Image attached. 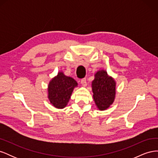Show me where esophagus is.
I'll use <instances>...</instances> for the list:
<instances>
[{"mask_svg": "<svg viewBox=\"0 0 158 158\" xmlns=\"http://www.w3.org/2000/svg\"><path fill=\"white\" fill-rule=\"evenodd\" d=\"M81 84L83 85L84 87H85L87 85V82H86V80L85 78H84L82 80H81Z\"/></svg>", "mask_w": 158, "mask_h": 158, "instance_id": "1", "label": "esophagus"}]
</instances>
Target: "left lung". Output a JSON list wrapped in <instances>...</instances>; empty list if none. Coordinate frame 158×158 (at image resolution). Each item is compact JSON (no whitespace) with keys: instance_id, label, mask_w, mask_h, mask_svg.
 <instances>
[{"instance_id":"left-lung-1","label":"left lung","mask_w":158,"mask_h":158,"mask_svg":"<svg viewBox=\"0 0 158 158\" xmlns=\"http://www.w3.org/2000/svg\"><path fill=\"white\" fill-rule=\"evenodd\" d=\"M116 81L104 69L98 70L92 82L93 98L100 111L107 109L113 103L116 95Z\"/></svg>"}]
</instances>
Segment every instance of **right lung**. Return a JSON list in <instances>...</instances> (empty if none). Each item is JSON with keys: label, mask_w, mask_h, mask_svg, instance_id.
I'll use <instances>...</instances> for the list:
<instances>
[{"label": "right lung", "mask_w": 158, "mask_h": 158, "mask_svg": "<svg viewBox=\"0 0 158 158\" xmlns=\"http://www.w3.org/2000/svg\"><path fill=\"white\" fill-rule=\"evenodd\" d=\"M78 83L70 76L64 75L63 71H59L52 78L47 88V98L51 104L56 109H64L67 106L70 97Z\"/></svg>", "instance_id": "right-lung-1"}]
</instances>
